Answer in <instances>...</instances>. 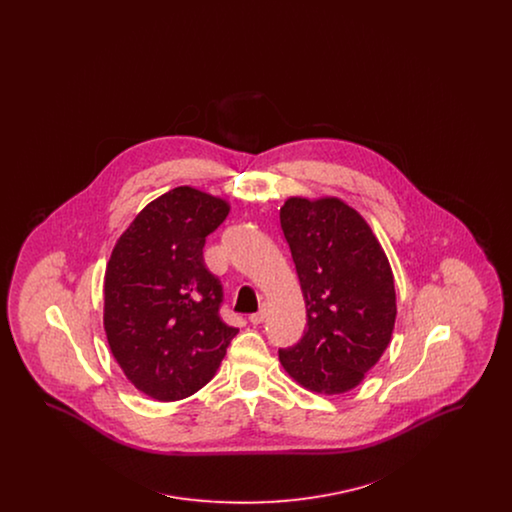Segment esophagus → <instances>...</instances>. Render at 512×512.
I'll return each instance as SVG.
<instances>
[{"mask_svg": "<svg viewBox=\"0 0 512 512\" xmlns=\"http://www.w3.org/2000/svg\"><path fill=\"white\" fill-rule=\"evenodd\" d=\"M265 318H267V305L263 303L257 313L249 315V322H251V324H261V322H265Z\"/></svg>", "mask_w": 512, "mask_h": 512, "instance_id": "1", "label": "esophagus"}]
</instances>
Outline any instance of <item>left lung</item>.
Wrapping results in <instances>:
<instances>
[{
  "mask_svg": "<svg viewBox=\"0 0 512 512\" xmlns=\"http://www.w3.org/2000/svg\"><path fill=\"white\" fill-rule=\"evenodd\" d=\"M280 226L307 307L305 334L278 351L280 363L307 390H353L390 345L397 307L388 257L338 197H290Z\"/></svg>",
  "mask_w": 512,
  "mask_h": 512,
  "instance_id": "left-lung-1",
  "label": "left lung"
}]
</instances>
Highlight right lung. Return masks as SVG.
Segmentation results:
<instances>
[{
	"label": "right lung",
	"instance_id": "obj_1",
	"mask_svg": "<svg viewBox=\"0 0 512 512\" xmlns=\"http://www.w3.org/2000/svg\"><path fill=\"white\" fill-rule=\"evenodd\" d=\"M228 211L220 197L174 188L142 209L111 253L105 334L126 378L151 399L201 390L238 334L220 318L222 284L203 261L205 238Z\"/></svg>",
	"mask_w": 512,
	"mask_h": 512
}]
</instances>
